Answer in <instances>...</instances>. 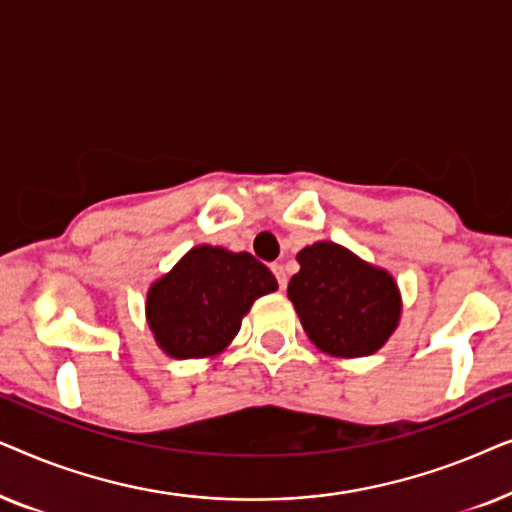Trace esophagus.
Returning <instances> with one entry per match:
<instances>
[{
  "mask_svg": "<svg viewBox=\"0 0 512 512\" xmlns=\"http://www.w3.org/2000/svg\"><path fill=\"white\" fill-rule=\"evenodd\" d=\"M270 268H272V275L277 277V284H279V289H286V284H289V277H286V270H284V265H282V263H272Z\"/></svg>",
  "mask_w": 512,
  "mask_h": 512,
  "instance_id": "34e87169",
  "label": "esophagus"
}]
</instances>
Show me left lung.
<instances>
[{
  "instance_id": "left-lung-1",
  "label": "left lung",
  "mask_w": 512,
  "mask_h": 512,
  "mask_svg": "<svg viewBox=\"0 0 512 512\" xmlns=\"http://www.w3.org/2000/svg\"><path fill=\"white\" fill-rule=\"evenodd\" d=\"M298 263L289 298L314 345L333 356L377 352L401 317L394 277L333 242L305 247Z\"/></svg>"
}]
</instances>
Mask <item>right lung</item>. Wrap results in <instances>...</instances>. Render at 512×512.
I'll return each instance as SVG.
<instances>
[{"label":"right lung","mask_w":512,"mask_h":512,"mask_svg":"<svg viewBox=\"0 0 512 512\" xmlns=\"http://www.w3.org/2000/svg\"><path fill=\"white\" fill-rule=\"evenodd\" d=\"M275 289V275L247 251L205 244L151 286L146 317L167 354L200 359L219 354L240 331L251 303Z\"/></svg>","instance_id":"add662e5"}]
</instances>
